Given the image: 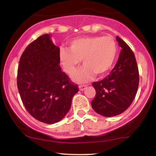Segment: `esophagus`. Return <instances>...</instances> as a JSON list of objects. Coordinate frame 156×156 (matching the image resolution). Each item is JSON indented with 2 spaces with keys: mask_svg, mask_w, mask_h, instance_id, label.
Listing matches in <instances>:
<instances>
[{
  "mask_svg": "<svg viewBox=\"0 0 156 156\" xmlns=\"http://www.w3.org/2000/svg\"><path fill=\"white\" fill-rule=\"evenodd\" d=\"M86 87H87L86 85H80L79 86V89L80 91H83L84 89H86Z\"/></svg>",
  "mask_w": 156,
  "mask_h": 156,
  "instance_id": "1",
  "label": "esophagus"
}]
</instances>
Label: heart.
I'll use <instances>...</instances> for the list:
<instances>
[{
	"mask_svg": "<svg viewBox=\"0 0 156 156\" xmlns=\"http://www.w3.org/2000/svg\"><path fill=\"white\" fill-rule=\"evenodd\" d=\"M118 48L112 37L89 36L75 38L68 42V49L61 48L59 58L64 72L73 76L79 66L80 60L83 67L74 80L84 83L94 75L103 76L112 69L116 60Z\"/></svg>",
	"mask_w": 156,
	"mask_h": 156,
	"instance_id": "heart-1",
	"label": "heart"
}]
</instances>
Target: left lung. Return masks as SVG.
<instances>
[{
  "mask_svg": "<svg viewBox=\"0 0 156 156\" xmlns=\"http://www.w3.org/2000/svg\"><path fill=\"white\" fill-rule=\"evenodd\" d=\"M122 48L119 58L110 74L100 81L93 82L96 95L91 102L92 108L104 117H114L131 105L139 82V69L133 52L117 37Z\"/></svg>",
  "mask_w": 156,
  "mask_h": 156,
  "instance_id": "obj_1",
  "label": "left lung"
}]
</instances>
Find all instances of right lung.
Masks as SVG:
<instances>
[{
    "label": "right lung",
    "mask_w": 156,
    "mask_h": 156,
    "mask_svg": "<svg viewBox=\"0 0 156 156\" xmlns=\"http://www.w3.org/2000/svg\"><path fill=\"white\" fill-rule=\"evenodd\" d=\"M59 50L49 34L41 36L25 49L17 69V88L25 108L47 124L65 117L78 92V86L62 71Z\"/></svg>",
    "instance_id": "add662e5"
}]
</instances>
